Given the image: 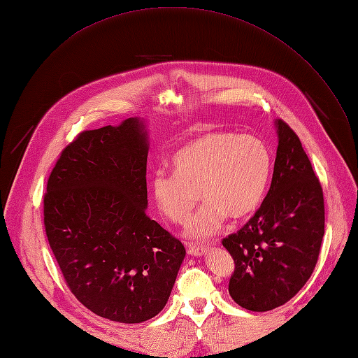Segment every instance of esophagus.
Returning <instances> with one entry per match:
<instances>
[{"label":"esophagus","mask_w":358,"mask_h":358,"mask_svg":"<svg viewBox=\"0 0 358 358\" xmlns=\"http://www.w3.org/2000/svg\"><path fill=\"white\" fill-rule=\"evenodd\" d=\"M206 251H208V247H203V245H193V243H190L189 248H187V252H189L190 255L193 257H201Z\"/></svg>","instance_id":"obj_1"}]
</instances>
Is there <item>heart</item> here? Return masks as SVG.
Returning <instances> with one entry per match:
<instances>
[{"label": "heart", "instance_id": "1", "mask_svg": "<svg viewBox=\"0 0 358 358\" xmlns=\"http://www.w3.org/2000/svg\"><path fill=\"white\" fill-rule=\"evenodd\" d=\"M173 174L157 173L150 192L158 210L168 220L182 223L199 203L184 235L204 241L215 236L228 216L247 217L266 193L271 154L267 145L252 135L209 131L185 143L171 159Z\"/></svg>", "mask_w": 358, "mask_h": 358}]
</instances>
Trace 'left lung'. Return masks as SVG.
<instances>
[{
    "label": "left lung",
    "instance_id": "obj_1",
    "mask_svg": "<svg viewBox=\"0 0 358 358\" xmlns=\"http://www.w3.org/2000/svg\"><path fill=\"white\" fill-rule=\"evenodd\" d=\"M274 126L270 190L245 227L222 241L235 261L229 294L252 312L285 305L306 285L325 234L321 182L294 131L283 120Z\"/></svg>",
    "mask_w": 358,
    "mask_h": 358
}]
</instances>
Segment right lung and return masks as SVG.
<instances>
[{
  "label": "right lung",
  "instance_id": "right-lung-1",
  "mask_svg": "<svg viewBox=\"0 0 358 358\" xmlns=\"http://www.w3.org/2000/svg\"><path fill=\"white\" fill-rule=\"evenodd\" d=\"M146 122L87 130L52 169L45 229L71 292L96 315L141 324L166 305L182 243L146 215Z\"/></svg>",
  "mask_w": 358,
  "mask_h": 358
}]
</instances>
